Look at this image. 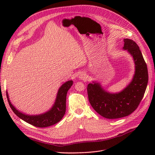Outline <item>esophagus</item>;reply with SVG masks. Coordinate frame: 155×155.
Wrapping results in <instances>:
<instances>
[{
    "label": "esophagus",
    "mask_w": 155,
    "mask_h": 155,
    "mask_svg": "<svg viewBox=\"0 0 155 155\" xmlns=\"http://www.w3.org/2000/svg\"><path fill=\"white\" fill-rule=\"evenodd\" d=\"M79 79H87V76L86 75V74L85 72H81L79 76Z\"/></svg>",
    "instance_id": "1"
}]
</instances>
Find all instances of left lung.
Segmentation results:
<instances>
[{
    "instance_id": "8db88e82",
    "label": "left lung",
    "mask_w": 155,
    "mask_h": 155,
    "mask_svg": "<svg viewBox=\"0 0 155 155\" xmlns=\"http://www.w3.org/2000/svg\"><path fill=\"white\" fill-rule=\"evenodd\" d=\"M124 41L123 50L132 56L134 63L132 80L122 91L115 93L107 91L96 81L87 86L88 100L92 108L108 119L123 118L133 113L142 100L148 83L147 64L139 46L131 39H124Z\"/></svg>"
}]
</instances>
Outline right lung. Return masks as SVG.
I'll use <instances>...</instances> for the list:
<instances>
[{"label": "right lung", "mask_w": 155, "mask_h": 155, "mask_svg": "<svg viewBox=\"0 0 155 155\" xmlns=\"http://www.w3.org/2000/svg\"><path fill=\"white\" fill-rule=\"evenodd\" d=\"M72 85V80L64 83L59 88L52 107L48 110L40 114L30 115L21 112L12 104L8 92H6V96L11 109L18 118L37 127H46L58 123L63 118L66 111L67 92Z\"/></svg>", "instance_id": "right-lung-1"}]
</instances>
